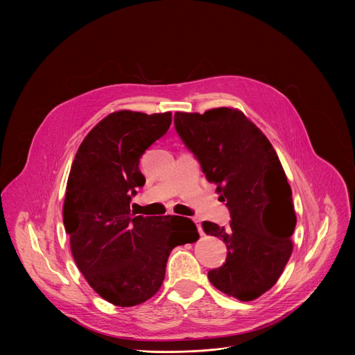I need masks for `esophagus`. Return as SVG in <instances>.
I'll use <instances>...</instances> for the list:
<instances>
[{
	"instance_id": "1",
	"label": "esophagus",
	"mask_w": 355,
	"mask_h": 355,
	"mask_svg": "<svg viewBox=\"0 0 355 355\" xmlns=\"http://www.w3.org/2000/svg\"><path fill=\"white\" fill-rule=\"evenodd\" d=\"M192 220L196 223V227H198V232H199V234H200V236L204 234V230H202V225H200V219H199V218H193Z\"/></svg>"
}]
</instances>
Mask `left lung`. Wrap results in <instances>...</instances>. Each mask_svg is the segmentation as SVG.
I'll list each match as a JSON object with an SVG mask.
<instances>
[{"instance_id": "left-lung-1", "label": "left lung", "mask_w": 355, "mask_h": 355, "mask_svg": "<svg viewBox=\"0 0 355 355\" xmlns=\"http://www.w3.org/2000/svg\"><path fill=\"white\" fill-rule=\"evenodd\" d=\"M175 130L230 211V226L204 222L226 243L227 257L211 270V284L248 302L271 289L291 254L296 215L282 164L267 136L241 111L175 112Z\"/></svg>"}]
</instances>
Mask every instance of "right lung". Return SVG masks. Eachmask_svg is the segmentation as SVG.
<instances>
[{"instance_id": "1", "label": "right lung", "mask_w": 355, "mask_h": 355, "mask_svg": "<svg viewBox=\"0 0 355 355\" xmlns=\"http://www.w3.org/2000/svg\"><path fill=\"white\" fill-rule=\"evenodd\" d=\"M170 125L171 112H112L85 136L69 174L63 223L71 254L89 286L116 306L156 295L171 250L199 239L188 218L130 214L146 182L140 157Z\"/></svg>"}]
</instances>
